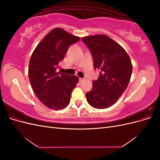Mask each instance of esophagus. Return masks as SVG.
I'll return each mask as SVG.
<instances>
[{
  "instance_id": "34e87169",
  "label": "esophagus",
  "mask_w": 160,
  "mask_h": 160,
  "mask_svg": "<svg viewBox=\"0 0 160 160\" xmlns=\"http://www.w3.org/2000/svg\"><path fill=\"white\" fill-rule=\"evenodd\" d=\"M83 81H84V79L83 78H81V77H80V78H79V82H82Z\"/></svg>"
}]
</instances>
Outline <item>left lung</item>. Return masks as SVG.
<instances>
[{
    "label": "left lung",
    "mask_w": 160,
    "mask_h": 160,
    "mask_svg": "<svg viewBox=\"0 0 160 160\" xmlns=\"http://www.w3.org/2000/svg\"><path fill=\"white\" fill-rule=\"evenodd\" d=\"M94 68L101 70L93 88L85 94L88 103L96 109H106L116 103L128 88L132 73L130 57L123 48L106 35L84 37Z\"/></svg>",
    "instance_id": "1"
}]
</instances>
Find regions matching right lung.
<instances>
[{
    "instance_id": "1",
    "label": "right lung",
    "mask_w": 160,
    "mask_h": 160,
    "mask_svg": "<svg viewBox=\"0 0 160 160\" xmlns=\"http://www.w3.org/2000/svg\"><path fill=\"white\" fill-rule=\"evenodd\" d=\"M80 40L62 29L51 30L34 50L28 65V78L34 93L47 108L62 110L70 103L71 93L79 82L77 75L57 72L69 47Z\"/></svg>"
}]
</instances>
